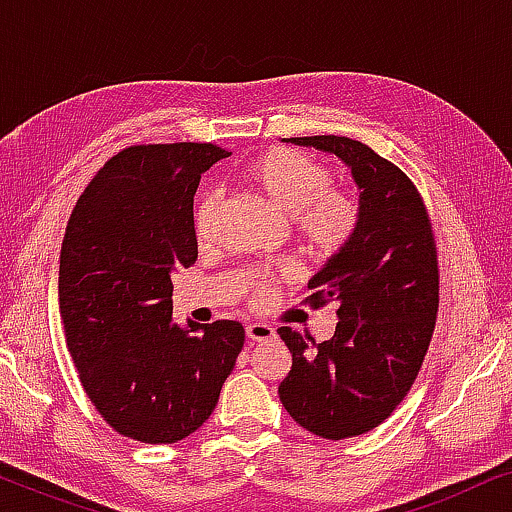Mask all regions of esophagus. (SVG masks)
<instances>
[{
  "label": "esophagus",
  "mask_w": 512,
  "mask_h": 512,
  "mask_svg": "<svg viewBox=\"0 0 512 512\" xmlns=\"http://www.w3.org/2000/svg\"><path fill=\"white\" fill-rule=\"evenodd\" d=\"M275 328L268 324H249L247 326V340L249 342H268L275 338Z\"/></svg>",
  "instance_id": "obj_1"
}]
</instances>
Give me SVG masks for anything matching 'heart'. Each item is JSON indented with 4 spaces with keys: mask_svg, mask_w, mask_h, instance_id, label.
I'll return each instance as SVG.
<instances>
[{
    "mask_svg": "<svg viewBox=\"0 0 512 512\" xmlns=\"http://www.w3.org/2000/svg\"><path fill=\"white\" fill-rule=\"evenodd\" d=\"M244 181L275 207L286 219H293V235L310 256L326 258L345 247L356 226V202L349 193L333 186L335 174L321 160L293 149H272L251 160ZM223 195L205 191L195 205V237L200 247L214 242ZM293 275L289 265L272 272H251L244 291L256 305L268 303L272 284Z\"/></svg>",
    "mask_w": 512,
    "mask_h": 512,
    "instance_id": "1",
    "label": "heart"
}]
</instances>
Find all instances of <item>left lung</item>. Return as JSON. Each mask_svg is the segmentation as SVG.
Here are the masks:
<instances>
[{
	"mask_svg": "<svg viewBox=\"0 0 512 512\" xmlns=\"http://www.w3.org/2000/svg\"><path fill=\"white\" fill-rule=\"evenodd\" d=\"M284 142L338 156L359 191L345 247L310 279V303H338L331 340L279 328L293 366L279 384L286 412L314 436L342 440L382 424L408 394L429 349L438 312L431 223L412 181L349 137Z\"/></svg>",
	"mask_w": 512,
	"mask_h": 512,
	"instance_id": "8db88e82",
	"label": "left lung"
}]
</instances>
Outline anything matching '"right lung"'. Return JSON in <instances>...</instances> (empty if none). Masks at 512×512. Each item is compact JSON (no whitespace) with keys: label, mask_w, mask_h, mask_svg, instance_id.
<instances>
[{"label":"right lung","mask_w":512,"mask_h":512,"mask_svg":"<svg viewBox=\"0 0 512 512\" xmlns=\"http://www.w3.org/2000/svg\"><path fill=\"white\" fill-rule=\"evenodd\" d=\"M228 156L214 144L130 146L69 216L58 284L67 349L100 415L139 443L198 431L242 352L237 321L172 317V275L198 258L195 191Z\"/></svg>","instance_id":"obj_1"}]
</instances>
